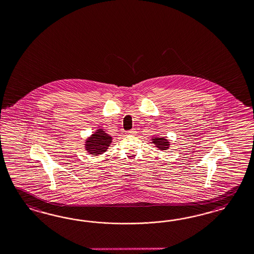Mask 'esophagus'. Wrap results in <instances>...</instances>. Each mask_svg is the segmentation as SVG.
Masks as SVG:
<instances>
[{"label":"esophagus","instance_id":"34e87169","mask_svg":"<svg viewBox=\"0 0 254 254\" xmlns=\"http://www.w3.org/2000/svg\"><path fill=\"white\" fill-rule=\"evenodd\" d=\"M136 133V130L133 128V129H130V130L127 131V134H128V135H134Z\"/></svg>","mask_w":254,"mask_h":254}]
</instances>
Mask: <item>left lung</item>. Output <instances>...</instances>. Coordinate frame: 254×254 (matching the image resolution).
Instances as JSON below:
<instances>
[{"instance_id": "8db88e82", "label": "left lung", "mask_w": 254, "mask_h": 254, "mask_svg": "<svg viewBox=\"0 0 254 254\" xmlns=\"http://www.w3.org/2000/svg\"><path fill=\"white\" fill-rule=\"evenodd\" d=\"M151 139L153 140L152 143H154L155 147L158 148V150L166 151L170 146V142H169V139H167L164 137H161V138L160 137H153Z\"/></svg>"}]
</instances>
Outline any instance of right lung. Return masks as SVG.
Listing matches in <instances>:
<instances>
[{"label": "right lung", "instance_id": "add662e5", "mask_svg": "<svg viewBox=\"0 0 254 254\" xmlns=\"http://www.w3.org/2000/svg\"><path fill=\"white\" fill-rule=\"evenodd\" d=\"M112 136L107 134L104 129L99 128L93 133L85 141V151L92 155H100L107 151L108 147L112 143Z\"/></svg>", "mask_w": 254, "mask_h": 254}]
</instances>
